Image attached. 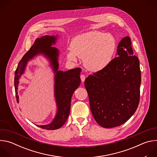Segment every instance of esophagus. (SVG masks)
<instances>
[{"label":"esophagus","mask_w":157,"mask_h":157,"mask_svg":"<svg viewBox=\"0 0 157 157\" xmlns=\"http://www.w3.org/2000/svg\"><path fill=\"white\" fill-rule=\"evenodd\" d=\"M81 81L82 82H84L85 81V79H86V76L84 75H81Z\"/></svg>","instance_id":"34e87169"}]
</instances>
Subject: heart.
<instances>
[{
	"mask_svg": "<svg viewBox=\"0 0 157 157\" xmlns=\"http://www.w3.org/2000/svg\"><path fill=\"white\" fill-rule=\"evenodd\" d=\"M116 47V40L112 35L99 31L87 32L74 38L67 57L73 61H76L77 57L83 59L86 68L96 72L110 63Z\"/></svg>",
	"mask_w": 157,
	"mask_h": 157,
	"instance_id": "b5f03b06",
	"label": "heart"
}]
</instances>
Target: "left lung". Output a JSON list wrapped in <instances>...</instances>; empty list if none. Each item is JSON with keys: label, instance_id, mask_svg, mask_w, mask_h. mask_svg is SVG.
I'll use <instances>...</instances> for the list:
<instances>
[{"label": "left lung", "instance_id": "1", "mask_svg": "<svg viewBox=\"0 0 157 157\" xmlns=\"http://www.w3.org/2000/svg\"><path fill=\"white\" fill-rule=\"evenodd\" d=\"M117 52V57L105 68L90 75L84 82L92 114L104 128L126 122L140 101L139 59L133 55L129 36L121 40Z\"/></svg>", "mask_w": 157, "mask_h": 157}]
</instances>
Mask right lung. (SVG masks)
Returning a JSON list of instances; mask_svg holds the SVG:
<instances>
[{
	"label": "right lung",
	"mask_w": 157,
	"mask_h": 157,
	"mask_svg": "<svg viewBox=\"0 0 157 157\" xmlns=\"http://www.w3.org/2000/svg\"><path fill=\"white\" fill-rule=\"evenodd\" d=\"M55 36L44 35L37 38L30 50L24 55L19 61L15 72L14 86L15 97L18 102L17 93L19 78L24 73L27 62L38 54H43L50 59L55 75V96L57 104L56 115L52 123L44 125H38L39 127L46 130H56L61 127L70 114L71 100L75 91L81 83L80 73L81 69L77 68L63 72L58 71V50L52 47L56 42Z\"/></svg>",
	"instance_id": "right-lung-1"
}]
</instances>
